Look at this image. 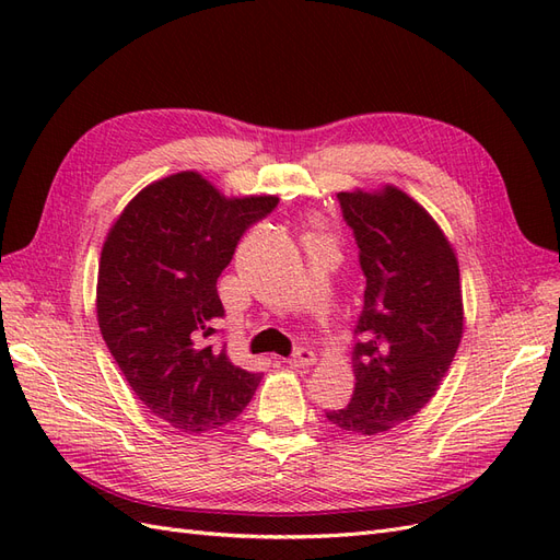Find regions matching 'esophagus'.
Here are the masks:
<instances>
[{"mask_svg":"<svg viewBox=\"0 0 560 560\" xmlns=\"http://www.w3.org/2000/svg\"><path fill=\"white\" fill-rule=\"evenodd\" d=\"M290 364H292V366H296V369L313 366V364H315V352H313V350H308V348H299V350L292 354Z\"/></svg>","mask_w":560,"mask_h":560,"instance_id":"1","label":"esophagus"}]
</instances>
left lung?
Here are the masks:
<instances>
[{
  "mask_svg": "<svg viewBox=\"0 0 560 560\" xmlns=\"http://www.w3.org/2000/svg\"><path fill=\"white\" fill-rule=\"evenodd\" d=\"M338 202L366 278L354 325V389L329 411L338 430L374 436L411 420L442 385L465 329L460 268L432 214L393 184Z\"/></svg>",
  "mask_w": 560,
  "mask_h": 560,
  "instance_id": "left-lung-1",
  "label": "left lung"
}]
</instances>
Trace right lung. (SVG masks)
Listing matches in <instances>:
<instances>
[{"instance_id": "add662e5", "label": "right lung", "mask_w": 560, "mask_h": 560, "mask_svg": "<svg viewBox=\"0 0 560 560\" xmlns=\"http://www.w3.org/2000/svg\"><path fill=\"white\" fill-rule=\"evenodd\" d=\"M278 196L226 198L194 171L151 182L112 224L97 268V325L132 393L186 434L229 425L261 374L208 346L224 317L217 278Z\"/></svg>"}]
</instances>
